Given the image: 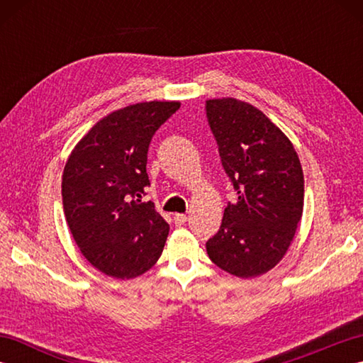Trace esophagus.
I'll list each match as a JSON object with an SVG mask.
<instances>
[{"label":"esophagus","mask_w":363,"mask_h":363,"mask_svg":"<svg viewBox=\"0 0 363 363\" xmlns=\"http://www.w3.org/2000/svg\"><path fill=\"white\" fill-rule=\"evenodd\" d=\"M173 218H174V225H177V226L184 225V223H186V221L189 220L186 213H174Z\"/></svg>","instance_id":"34e87169"}]
</instances>
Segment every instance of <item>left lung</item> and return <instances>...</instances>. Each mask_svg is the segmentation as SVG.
I'll use <instances>...</instances> for the list:
<instances>
[{
    "mask_svg": "<svg viewBox=\"0 0 363 363\" xmlns=\"http://www.w3.org/2000/svg\"><path fill=\"white\" fill-rule=\"evenodd\" d=\"M221 164L237 190L220 230L206 243L226 273L250 279L287 254L304 207V174L290 138L252 104L237 98L206 101Z\"/></svg>",
    "mask_w": 363,
    "mask_h": 363,
    "instance_id": "8db88e82",
    "label": "left lung"
}]
</instances>
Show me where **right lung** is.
<instances>
[{
	"mask_svg": "<svg viewBox=\"0 0 363 363\" xmlns=\"http://www.w3.org/2000/svg\"><path fill=\"white\" fill-rule=\"evenodd\" d=\"M179 101L129 104L98 120L76 143L62 174L67 225L89 264L113 279H134L159 260L169 226L151 201L146 154Z\"/></svg>",
	"mask_w": 363,
	"mask_h": 363,
	"instance_id": "1",
	"label": "right lung"
}]
</instances>
